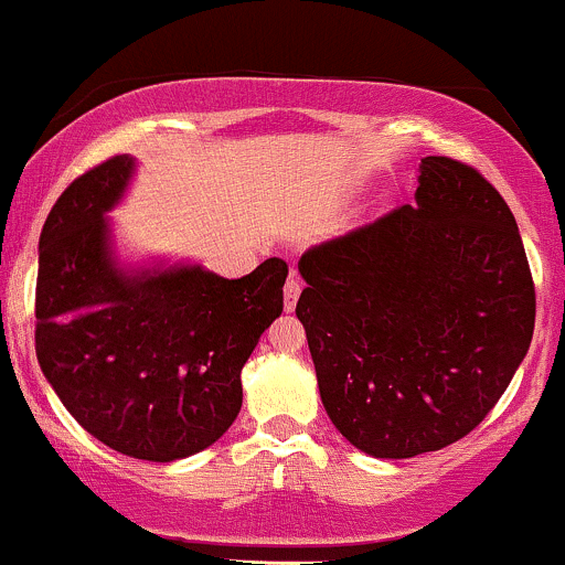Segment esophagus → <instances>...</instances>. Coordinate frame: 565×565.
Masks as SVG:
<instances>
[{
    "label": "esophagus",
    "mask_w": 565,
    "mask_h": 565,
    "mask_svg": "<svg viewBox=\"0 0 565 565\" xmlns=\"http://www.w3.org/2000/svg\"><path fill=\"white\" fill-rule=\"evenodd\" d=\"M300 291H302V281H300V276H297L295 270H291V274H289V281H287V287H284V308H287V310H295L297 297H300Z\"/></svg>",
    "instance_id": "obj_1"
}]
</instances>
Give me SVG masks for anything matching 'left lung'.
<instances>
[{"label": "left lung", "mask_w": 565, "mask_h": 565, "mask_svg": "<svg viewBox=\"0 0 565 565\" xmlns=\"http://www.w3.org/2000/svg\"><path fill=\"white\" fill-rule=\"evenodd\" d=\"M414 201L300 257L295 313L323 408L380 459L476 430L534 334V278L497 188L465 161L425 157Z\"/></svg>", "instance_id": "1"}]
</instances>
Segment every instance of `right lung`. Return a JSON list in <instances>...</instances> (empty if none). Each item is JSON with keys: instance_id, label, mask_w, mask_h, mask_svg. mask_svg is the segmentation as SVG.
Listing matches in <instances>:
<instances>
[{"instance_id": "1", "label": "right lung", "mask_w": 565, "mask_h": 565, "mask_svg": "<svg viewBox=\"0 0 565 565\" xmlns=\"http://www.w3.org/2000/svg\"><path fill=\"white\" fill-rule=\"evenodd\" d=\"M127 153L89 167L55 201L39 236L36 359L89 436L148 462L212 446L242 408V369L284 310L289 265L244 278L193 268L127 276L106 217L125 191Z\"/></svg>"}]
</instances>
